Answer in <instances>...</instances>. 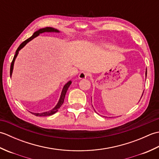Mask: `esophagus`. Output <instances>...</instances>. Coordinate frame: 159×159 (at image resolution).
Returning <instances> with one entry per match:
<instances>
[{
	"mask_svg": "<svg viewBox=\"0 0 159 159\" xmlns=\"http://www.w3.org/2000/svg\"><path fill=\"white\" fill-rule=\"evenodd\" d=\"M87 76V74L86 72H82L79 74V78L80 79H86V77Z\"/></svg>",
	"mask_w": 159,
	"mask_h": 159,
	"instance_id": "1",
	"label": "esophagus"
}]
</instances>
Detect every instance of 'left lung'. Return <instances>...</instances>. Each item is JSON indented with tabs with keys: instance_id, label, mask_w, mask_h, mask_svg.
I'll return each mask as SVG.
<instances>
[{
	"instance_id": "1",
	"label": "left lung",
	"mask_w": 159,
	"mask_h": 159,
	"mask_svg": "<svg viewBox=\"0 0 159 159\" xmlns=\"http://www.w3.org/2000/svg\"><path fill=\"white\" fill-rule=\"evenodd\" d=\"M147 76V69H146V76ZM143 92H144V91H143ZM143 94H142V96H143ZM142 96H141V97H142Z\"/></svg>"
}]
</instances>
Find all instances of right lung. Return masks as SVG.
Wrapping results in <instances>:
<instances>
[{"mask_svg": "<svg viewBox=\"0 0 159 159\" xmlns=\"http://www.w3.org/2000/svg\"><path fill=\"white\" fill-rule=\"evenodd\" d=\"M45 32H57V33H59V31L57 29H55L52 28V27H46V28H43V29H41L38 30V31H37L34 33H33V35L31 37V38H29V39H26L25 41H24L21 43V44L19 46L18 49L16 50L15 55H14V57H13V59L12 62L11 63V67H10V76L11 77V74H12V72H13V64H14V61H15V59L16 58V57L18 56V54L19 50L20 49H22L23 47L26 44V43H27L31 41V40H32L33 38H35V37L38 36L39 34H41V33H45ZM71 83H72V82H71V80H70V81L67 82L66 84V85H64L63 88L62 89L61 94V96H60V98H59V100L58 103H57V104L55 106V107L53 108V109L51 111H47V112L40 113H32L34 114L35 116H51V115H53V114H55V113H57V111H58L59 108L61 107V105H62L63 102H64V98H65L66 92H67V89H68V87L71 85Z\"/></svg>", "mask_w": 159, "mask_h": 159, "instance_id": "obj_1", "label": "right lung"}]
</instances>
